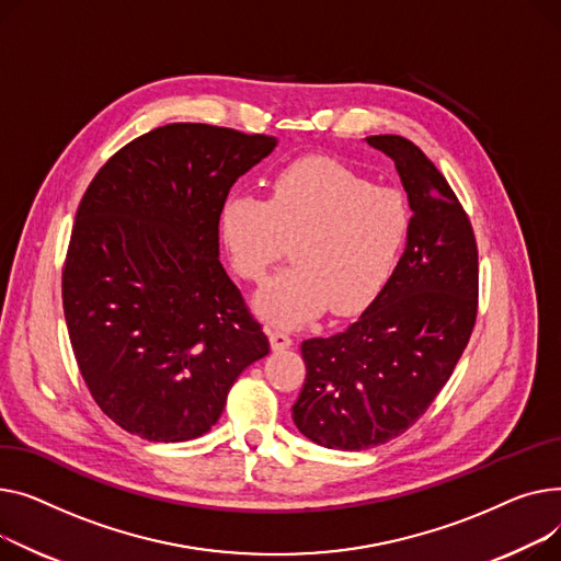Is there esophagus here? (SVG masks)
<instances>
[{
	"label": "esophagus",
	"instance_id": "obj_1",
	"mask_svg": "<svg viewBox=\"0 0 561 561\" xmlns=\"http://www.w3.org/2000/svg\"><path fill=\"white\" fill-rule=\"evenodd\" d=\"M270 342H272V351H285V348L291 346V337L287 333H280V331L272 333Z\"/></svg>",
	"mask_w": 561,
	"mask_h": 561
}]
</instances>
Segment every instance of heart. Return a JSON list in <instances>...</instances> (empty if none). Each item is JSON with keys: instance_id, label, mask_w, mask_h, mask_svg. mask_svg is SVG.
Wrapping results in <instances>:
<instances>
[{"instance_id": "obj_1", "label": "heart", "mask_w": 561, "mask_h": 561, "mask_svg": "<svg viewBox=\"0 0 561 561\" xmlns=\"http://www.w3.org/2000/svg\"><path fill=\"white\" fill-rule=\"evenodd\" d=\"M412 230L403 194L374 187L328 158L285 168L270 199L228 196L219 238L230 267L262 280L291 244L294 265L262 287L253 310L276 328H299L321 312L367 310L397 272Z\"/></svg>"}]
</instances>
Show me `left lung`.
I'll list each match as a JSON object with an SVG mask.
<instances>
[{
    "mask_svg": "<svg viewBox=\"0 0 561 561\" xmlns=\"http://www.w3.org/2000/svg\"><path fill=\"white\" fill-rule=\"evenodd\" d=\"M365 140L393 160L412 230L397 272L357 321L301 344L308 374L291 405L294 425L337 450L405 433L448 382L478 312L476 238L448 181L401 136Z\"/></svg>",
    "mask_w": 561,
    "mask_h": 561,
    "instance_id": "8db88e82",
    "label": "left lung"
}]
</instances>
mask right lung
<instances>
[{
  "label": "right lung",
  "instance_id": "1",
  "mask_svg": "<svg viewBox=\"0 0 561 561\" xmlns=\"http://www.w3.org/2000/svg\"><path fill=\"white\" fill-rule=\"evenodd\" d=\"M278 140L176 122L119 149L85 190L62 270V312L96 405L126 433L206 435L270 340L219 262L233 183Z\"/></svg>",
  "mask_w": 561,
  "mask_h": 561
}]
</instances>
